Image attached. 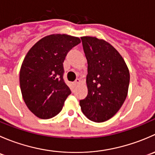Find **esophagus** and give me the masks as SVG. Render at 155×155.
<instances>
[{"label":"esophagus","instance_id":"obj_1","mask_svg":"<svg viewBox=\"0 0 155 155\" xmlns=\"http://www.w3.org/2000/svg\"><path fill=\"white\" fill-rule=\"evenodd\" d=\"M80 82H81L80 79H76V81H75V82H74V85H75V86H77L78 85H79V84H80Z\"/></svg>","mask_w":155,"mask_h":155}]
</instances>
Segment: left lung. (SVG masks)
I'll use <instances>...</instances> for the list:
<instances>
[{"instance_id": "obj_1", "label": "left lung", "mask_w": 155, "mask_h": 155, "mask_svg": "<svg viewBox=\"0 0 155 155\" xmlns=\"http://www.w3.org/2000/svg\"><path fill=\"white\" fill-rule=\"evenodd\" d=\"M81 40L87 61V95L79 104L89 120L104 122L113 117L125 101L129 70L119 52L108 42L93 37Z\"/></svg>"}]
</instances>
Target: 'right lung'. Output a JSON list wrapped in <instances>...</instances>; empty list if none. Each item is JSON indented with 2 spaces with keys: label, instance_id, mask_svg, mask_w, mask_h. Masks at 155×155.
Segmentation results:
<instances>
[{
  "label": "right lung",
  "instance_id": "add662e5",
  "mask_svg": "<svg viewBox=\"0 0 155 155\" xmlns=\"http://www.w3.org/2000/svg\"><path fill=\"white\" fill-rule=\"evenodd\" d=\"M80 42L79 37L51 34L36 43L26 54L20 69V87L28 108L38 118L57 115L71 94L63 79V63L68 51Z\"/></svg>",
  "mask_w": 155,
  "mask_h": 155
}]
</instances>
